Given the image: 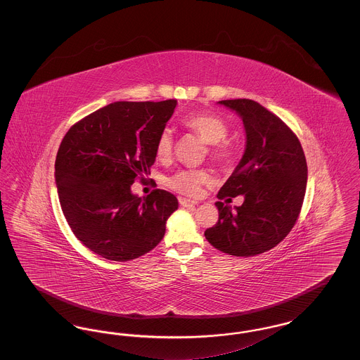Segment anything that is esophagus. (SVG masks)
<instances>
[{
    "instance_id": "obj_1",
    "label": "esophagus",
    "mask_w": 360,
    "mask_h": 360,
    "mask_svg": "<svg viewBox=\"0 0 360 360\" xmlns=\"http://www.w3.org/2000/svg\"><path fill=\"white\" fill-rule=\"evenodd\" d=\"M179 204H181V206H184V207H191V206L197 205V202L190 201L188 198H179Z\"/></svg>"
}]
</instances>
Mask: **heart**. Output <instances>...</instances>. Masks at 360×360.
<instances>
[{"label":"heart","instance_id":"obj_1","mask_svg":"<svg viewBox=\"0 0 360 360\" xmlns=\"http://www.w3.org/2000/svg\"><path fill=\"white\" fill-rule=\"evenodd\" d=\"M185 125L190 131H193L197 136L202 139L206 144L210 146V154L212 156L221 162L229 163L235 158V148L231 143L225 141V137L228 136L229 128L226 122L214 116V115H195L185 119ZM172 151V135L169 129H165L160 132L156 140L155 153L160 160L167 159ZM212 176L205 170H182L174 174L169 178L167 185L186 195H197L200 194L201 188L204 185L210 184Z\"/></svg>","mask_w":360,"mask_h":360}]
</instances>
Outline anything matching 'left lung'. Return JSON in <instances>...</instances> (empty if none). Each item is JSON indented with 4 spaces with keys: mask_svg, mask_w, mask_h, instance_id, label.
<instances>
[{
    "mask_svg": "<svg viewBox=\"0 0 360 360\" xmlns=\"http://www.w3.org/2000/svg\"><path fill=\"white\" fill-rule=\"evenodd\" d=\"M220 105L239 116L245 148L239 165L220 188V200L243 195V205L217 201L219 221L205 231L214 248L235 257H254L288 236L304 202L308 166L301 143L290 128L252 100H225Z\"/></svg>",
    "mask_w": 360,
    "mask_h": 360,
    "instance_id": "1",
    "label": "left lung"
}]
</instances>
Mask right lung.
Listing matches in <instances>:
<instances>
[{
    "mask_svg": "<svg viewBox=\"0 0 360 360\" xmlns=\"http://www.w3.org/2000/svg\"><path fill=\"white\" fill-rule=\"evenodd\" d=\"M175 106L176 100L109 103L63 137L55 160L59 202L75 238L94 254L127 262L163 239L178 200L159 188L139 197L131 186L150 175Z\"/></svg>",
    "mask_w": 360,
    "mask_h": 360,
    "instance_id": "add662e5",
    "label": "right lung"
}]
</instances>
